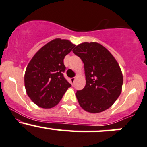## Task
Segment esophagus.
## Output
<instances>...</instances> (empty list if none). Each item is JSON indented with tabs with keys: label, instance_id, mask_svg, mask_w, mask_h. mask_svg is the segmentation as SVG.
Here are the masks:
<instances>
[{
	"label": "esophagus",
	"instance_id": "1",
	"mask_svg": "<svg viewBox=\"0 0 147 147\" xmlns=\"http://www.w3.org/2000/svg\"><path fill=\"white\" fill-rule=\"evenodd\" d=\"M75 78H72L70 79V82H71V83H72V85H73V84H74V82H75Z\"/></svg>",
	"mask_w": 147,
	"mask_h": 147
}]
</instances>
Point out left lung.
I'll return each instance as SVG.
<instances>
[{
	"instance_id": "obj_1",
	"label": "left lung",
	"mask_w": 147,
	"mask_h": 147,
	"mask_svg": "<svg viewBox=\"0 0 147 147\" xmlns=\"http://www.w3.org/2000/svg\"><path fill=\"white\" fill-rule=\"evenodd\" d=\"M73 53L84 63L86 85L75 94L87 112L98 113L109 109L121 94L123 77L119 64L107 49L96 42H84Z\"/></svg>"
}]
</instances>
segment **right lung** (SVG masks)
Returning <instances> with one entry per match:
<instances>
[{"label":"right lung","instance_id":"obj_1","mask_svg":"<svg viewBox=\"0 0 147 147\" xmlns=\"http://www.w3.org/2000/svg\"><path fill=\"white\" fill-rule=\"evenodd\" d=\"M75 46L69 40L55 38L41 47L29 63L24 86L28 96L39 107L55 106L71 86L63 76V60Z\"/></svg>","mask_w":147,"mask_h":147}]
</instances>
